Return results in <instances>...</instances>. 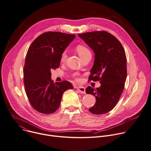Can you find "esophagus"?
Here are the masks:
<instances>
[{"label": "esophagus", "instance_id": "obj_1", "mask_svg": "<svg viewBox=\"0 0 151 151\" xmlns=\"http://www.w3.org/2000/svg\"><path fill=\"white\" fill-rule=\"evenodd\" d=\"M78 91L81 93H85V88L83 86H78L77 88Z\"/></svg>", "mask_w": 151, "mask_h": 151}]
</instances>
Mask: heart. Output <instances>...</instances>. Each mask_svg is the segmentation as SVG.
Returning a JSON list of instances; mask_svg holds the SVG:
<instances>
[{
	"label": "heart",
	"mask_w": 151,
	"mask_h": 151,
	"mask_svg": "<svg viewBox=\"0 0 151 151\" xmlns=\"http://www.w3.org/2000/svg\"><path fill=\"white\" fill-rule=\"evenodd\" d=\"M76 52H77L78 54L79 55V56L81 57V59L82 58H83L84 56H85L86 55H87L88 54H91V52L89 50V49L83 45H77L76 47ZM66 58H67L66 53V52H64L61 55V58H60L61 62H65Z\"/></svg>",
	"instance_id": "heart-1"
}]
</instances>
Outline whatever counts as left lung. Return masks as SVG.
<instances>
[{
	"mask_svg": "<svg viewBox=\"0 0 151 151\" xmlns=\"http://www.w3.org/2000/svg\"><path fill=\"white\" fill-rule=\"evenodd\" d=\"M93 50V65L89 80L99 81L101 86L96 89L91 86L86 93L96 99L89 109L93 114H106L117 104L124 87L127 77V60L120 42L106 31H93L78 34Z\"/></svg>",
	"mask_w": 151,
	"mask_h": 151,
	"instance_id": "obj_1",
	"label": "left lung"
}]
</instances>
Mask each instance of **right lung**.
Returning <instances> with one entry per match:
<instances>
[{
	"label": "right lung",
	"instance_id": "1",
	"mask_svg": "<svg viewBox=\"0 0 151 151\" xmlns=\"http://www.w3.org/2000/svg\"><path fill=\"white\" fill-rule=\"evenodd\" d=\"M75 35L47 32L38 37L30 45L24 68L26 94L32 107L43 114H52L59 107L63 93L73 89L69 81L53 83L52 69L60 66L62 54Z\"/></svg>",
	"mask_w": 151,
	"mask_h": 151
}]
</instances>
